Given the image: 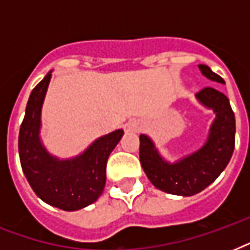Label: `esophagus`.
Wrapping results in <instances>:
<instances>
[{
  "label": "esophagus",
  "mask_w": 250,
  "mask_h": 250,
  "mask_svg": "<svg viewBox=\"0 0 250 250\" xmlns=\"http://www.w3.org/2000/svg\"><path fill=\"white\" fill-rule=\"evenodd\" d=\"M141 123L137 121H131L128 123V129H132V131H140L141 129Z\"/></svg>",
  "instance_id": "1"
}]
</instances>
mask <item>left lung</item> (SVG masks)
Returning <instances> with one entry per match:
<instances>
[{"label":"left lung","instance_id":"obj_1","mask_svg":"<svg viewBox=\"0 0 250 250\" xmlns=\"http://www.w3.org/2000/svg\"><path fill=\"white\" fill-rule=\"evenodd\" d=\"M208 79L225 83V80L206 64H198ZM202 105L215 113L205 145L197 152L170 164L160 156L153 141L140 135V162L153 186L166 193L193 196L210 186L229 165L235 149V114L229 100L211 86L196 93Z\"/></svg>","mask_w":250,"mask_h":250}]
</instances>
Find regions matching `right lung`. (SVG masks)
Returning <instances> with one entry per match:
<instances>
[{
  "label": "right lung",
  "instance_id": "1",
  "mask_svg": "<svg viewBox=\"0 0 250 250\" xmlns=\"http://www.w3.org/2000/svg\"><path fill=\"white\" fill-rule=\"evenodd\" d=\"M50 78L52 71L31 92L19 131V158L29 186L42 201L74 211L93 204L102 194L107 158L125 132L117 129L100 137L83 154L71 160H58L49 154L40 140V127Z\"/></svg>",
  "mask_w": 250,
  "mask_h": 250
}]
</instances>
